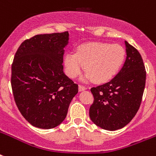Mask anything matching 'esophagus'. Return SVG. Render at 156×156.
Instances as JSON below:
<instances>
[{
    "label": "esophagus",
    "instance_id": "obj_1",
    "mask_svg": "<svg viewBox=\"0 0 156 156\" xmlns=\"http://www.w3.org/2000/svg\"><path fill=\"white\" fill-rule=\"evenodd\" d=\"M78 90H79V91H83V90H87V87L83 85H79L78 86Z\"/></svg>",
    "mask_w": 156,
    "mask_h": 156
}]
</instances>
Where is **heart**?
Wrapping results in <instances>:
<instances>
[{
  "label": "heart",
  "mask_w": 156,
  "mask_h": 156,
  "mask_svg": "<svg viewBox=\"0 0 156 156\" xmlns=\"http://www.w3.org/2000/svg\"><path fill=\"white\" fill-rule=\"evenodd\" d=\"M125 56V49L120 44L87 43L79 45L76 52H67L64 57V65L66 74L69 78L77 77L84 65L86 79L104 83L118 72Z\"/></svg>",
  "instance_id": "heart-1"
}]
</instances>
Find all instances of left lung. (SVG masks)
I'll return each mask as SVG.
<instances>
[{
  "mask_svg": "<svg viewBox=\"0 0 156 156\" xmlns=\"http://www.w3.org/2000/svg\"><path fill=\"white\" fill-rule=\"evenodd\" d=\"M125 44L127 56L120 72L108 83L90 89L94 96L90 120L107 130H116L130 122L139 109L145 88L142 56L127 41Z\"/></svg>",
  "mask_w": 156,
  "mask_h": 156,
  "instance_id": "8db88e82",
  "label": "left lung"
}]
</instances>
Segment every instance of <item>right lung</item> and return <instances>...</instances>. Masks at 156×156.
Masks as SVG:
<instances>
[{
    "label": "right lung",
    "mask_w": 156,
    "mask_h": 156,
    "mask_svg": "<svg viewBox=\"0 0 156 156\" xmlns=\"http://www.w3.org/2000/svg\"><path fill=\"white\" fill-rule=\"evenodd\" d=\"M68 31L24 40L11 66V87L21 114L35 127L52 129L66 117L78 85L63 71Z\"/></svg>",
    "instance_id": "obj_1"
}]
</instances>
